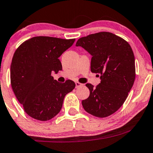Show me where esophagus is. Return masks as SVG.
<instances>
[{"mask_svg":"<svg viewBox=\"0 0 153 153\" xmlns=\"http://www.w3.org/2000/svg\"><path fill=\"white\" fill-rule=\"evenodd\" d=\"M75 85H76V88H79V87L82 86V84L79 83V82H75Z\"/></svg>","mask_w":153,"mask_h":153,"instance_id":"obj_1","label":"esophagus"}]
</instances>
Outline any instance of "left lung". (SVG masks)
<instances>
[{"label": "left lung", "mask_w": 153, "mask_h": 153, "mask_svg": "<svg viewBox=\"0 0 153 153\" xmlns=\"http://www.w3.org/2000/svg\"><path fill=\"white\" fill-rule=\"evenodd\" d=\"M76 46L92 55L91 72L100 74L101 79L96 88L86 84L90 96L82 101L84 109L98 117L111 115L124 103L135 80V58L131 46L109 32L80 38Z\"/></svg>", "instance_id": "1"}]
</instances>
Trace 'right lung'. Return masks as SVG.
<instances>
[{"instance_id":"right-lung-1","label":"right lung","mask_w":153,"mask_h":153,"mask_svg":"<svg viewBox=\"0 0 153 153\" xmlns=\"http://www.w3.org/2000/svg\"><path fill=\"white\" fill-rule=\"evenodd\" d=\"M75 39L36 36L23 42L15 51L11 64V85L16 98L31 117L47 121L56 116L67 93L75 83H60L51 76L62 70L59 57Z\"/></svg>"}]
</instances>
